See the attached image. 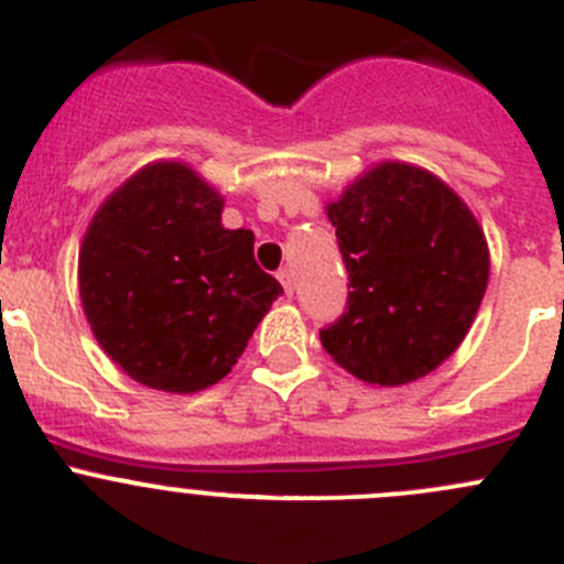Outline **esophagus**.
I'll return each instance as SVG.
<instances>
[{
	"label": "esophagus",
	"instance_id": "obj_1",
	"mask_svg": "<svg viewBox=\"0 0 564 564\" xmlns=\"http://www.w3.org/2000/svg\"><path fill=\"white\" fill-rule=\"evenodd\" d=\"M278 281L283 283V292H286V294L294 292V275H292V270H289V267L278 270Z\"/></svg>",
	"mask_w": 564,
	"mask_h": 564
}]
</instances>
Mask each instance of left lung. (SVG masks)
<instances>
[{
    "mask_svg": "<svg viewBox=\"0 0 564 564\" xmlns=\"http://www.w3.org/2000/svg\"><path fill=\"white\" fill-rule=\"evenodd\" d=\"M349 270V308L322 346L366 384L401 388L469 333L491 272L475 213L434 172L379 161L327 202Z\"/></svg>",
    "mask_w": 564,
    "mask_h": 564,
    "instance_id": "8db88e82",
    "label": "left lung"
}]
</instances>
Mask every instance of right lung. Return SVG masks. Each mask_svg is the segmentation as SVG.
<instances>
[{
  "label": "right lung",
  "instance_id": "obj_1",
  "mask_svg": "<svg viewBox=\"0 0 564 564\" xmlns=\"http://www.w3.org/2000/svg\"><path fill=\"white\" fill-rule=\"evenodd\" d=\"M224 196L191 163L152 161L106 196L78 248V294L100 349L144 388L220 382L283 294L253 231L224 229Z\"/></svg>",
  "mask_w": 564,
  "mask_h": 564
}]
</instances>
